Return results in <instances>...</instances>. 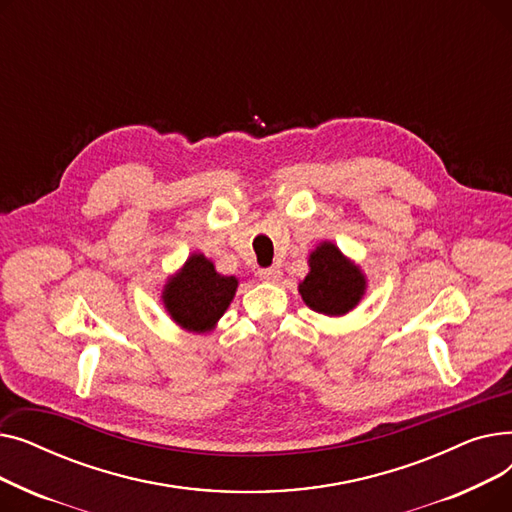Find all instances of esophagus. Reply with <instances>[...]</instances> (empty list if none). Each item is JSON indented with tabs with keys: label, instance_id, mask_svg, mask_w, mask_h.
<instances>
[{
	"label": "esophagus",
	"instance_id": "obj_1",
	"mask_svg": "<svg viewBox=\"0 0 512 512\" xmlns=\"http://www.w3.org/2000/svg\"><path fill=\"white\" fill-rule=\"evenodd\" d=\"M259 278L263 282H278L282 278V272L278 267H263V270H259Z\"/></svg>",
	"mask_w": 512,
	"mask_h": 512
}]
</instances>
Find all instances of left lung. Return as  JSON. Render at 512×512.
Here are the masks:
<instances>
[{
  "label": "left lung",
  "instance_id": "left-lung-1",
  "mask_svg": "<svg viewBox=\"0 0 512 512\" xmlns=\"http://www.w3.org/2000/svg\"><path fill=\"white\" fill-rule=\"evenodd\" d=\"M367 288L361 267L346 259L330 240L309 255V274L299 284L307 307L324 315H344L359 305Z\"/></svg>",
  "mask_w": 512,
  "mask_h": 512
}]
</instances>
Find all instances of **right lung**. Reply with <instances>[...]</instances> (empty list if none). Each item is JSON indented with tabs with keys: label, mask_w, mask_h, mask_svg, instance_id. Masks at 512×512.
Returning <instances> with one entry per match:
<instances>
[{
	"label": "right lung",
	"mask_w": 512,
	"mask_h": 512,
	"mask_svg": "<svg viewBox=\"0 0 512 512\" xmlns=\"http://www.w3.org/2000/svg\"><path fill=\"white\" fill-rule=\"evenodd\" d=\"M236 286L234 276L218 274L211 259L195 253L178 274L168 278L161 301L180 328L205 334L215 328L230 307Z\"/></svg>",
	"instance_id": "obj_1"
}]
</instances>
